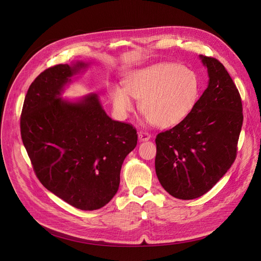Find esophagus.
<instances>
[{
	"label": "esophagus",
	"mask_w": 261,
	"mask_h": 261,
	"mask_svg": "<svg viewBox=\"0 0 261 261\" xmlns=\"http://www.w3.org/2000/svg\"><path fill=\"white\" fill-rule=\"evenodd\" d=\"M151 138V134L145 131H139L138 132V140L139 141H146Z\"/></svg>",
	"instance_id": "1"
}]
</instances>
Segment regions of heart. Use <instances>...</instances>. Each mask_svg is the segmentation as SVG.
Returning <instances> with one entry per match:
<instances>
[{
	"instance_id": "obj_1",
	"label": "heart",
	"mask_w": 261,
	"mask_h": 261,
	"mask_svg": "<svg viewBox=\"0 0 261 261\" xmlns=\"http://www.w3.org/2000/svg\"><path fill=\"white\" fill-rule=\"evenodd\" d=\"M125 88L113 86L109 97L116 113L126 118L141 100V111L148 123L163 128L177 125L189 116L200 95L197 74L174 63H160L130 72Z\"/></svg>"
}]
</instances>
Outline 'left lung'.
Returning <instances> with one entry per match:
<instances>
[{
	"label": "left lung",
	"instance_id": "left-lung-1",
	"mask_svg": "<svg viewBox=\"0 0 261 261\" xmlns=\"http://www.w3.org/2000/svg\"><path fill=\"white\" fill-rule=\"evenodd\" d=\"M208 85L189 116L156 137L155 168L162 187L184 200L202 196L231 167L243 125L240 93L217 59L199 56Z\"/></svg>",
	"mask_w": 261,
	"mask_h": 261
}]
</instances>
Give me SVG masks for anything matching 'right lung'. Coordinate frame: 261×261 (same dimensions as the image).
I'll return each mask as SVG.
<instances>
[{
    "label": "right lung",
    "mask_w": 261,
    "mask_h": 261,
    "mask_svg": "<svg viewBox=\"0 0 261 261\" xmlns=\"http://www.w3.org/2000/svg\"><path fill=\"white\" fill-rule=\"evenodd\" d=\"M88 66L60 64L36 77L24 98L20 134L44 187L74 207L94 211L118 192L137 133L132 125L111 120L97 94L75 102L61 98L71 77Z\"/></svg>",
    "instance_id": "1"
}]
</instances>
